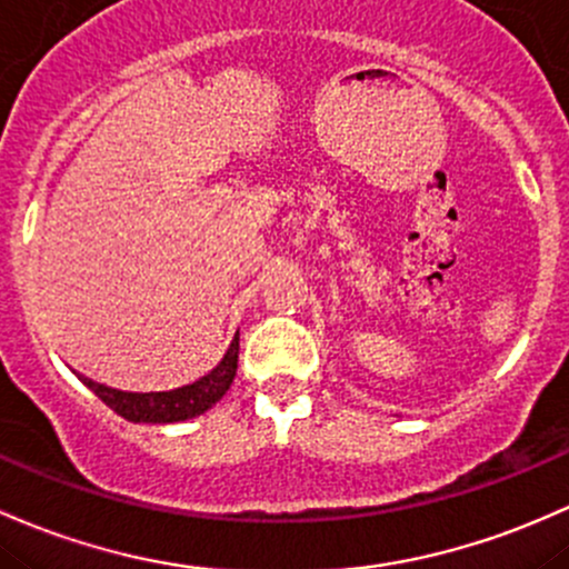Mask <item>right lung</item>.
I'll use <instances>...</instances> for the list:
<instances>
[{"instance_id":"1","label":"right lung","mask_w":569,"mask_h":569,"mask_svg":"<svg viewBox=\"0 0 569 569\" xmlns=\"http://www.w3.org/2000/svg\"><path fill=\"white\" fill-rule=\"evenodd\" d=\"M237 356H240V332L229 342L227 353L218 361L208 376L193 380L189 386H180L172 391H121L112 386L97 383V380L74 372L86 386L102 399L108 408L116 410L127 421L134 423H174L189 421V418L202 416L229 391L237 376Z\"/></svg>"}]
</instances>
